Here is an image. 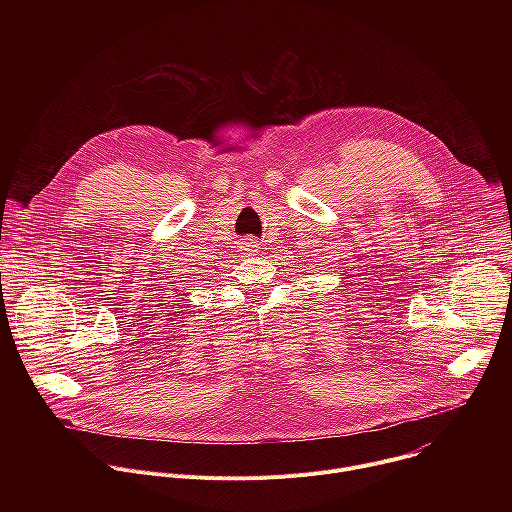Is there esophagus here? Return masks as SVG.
I'll list each match as a JSON object with an SVG mask.
<instances>
[{"instance_id":"esophagus-1","label":"esophagus","mask_w":512,"mask_h":512,"mask_svg":"<svg viewBox=\"0 0 512 512\" xmlns=\"http://www.w3.org/2000/svg\"><path fill=\"white\" fill-rule=\"evenodd\" d=\"M257 241L253 239V237H247V239H243L241 243H239V251L245 255V257H253V255H257Z\"/></svg>"}]
</instances>
